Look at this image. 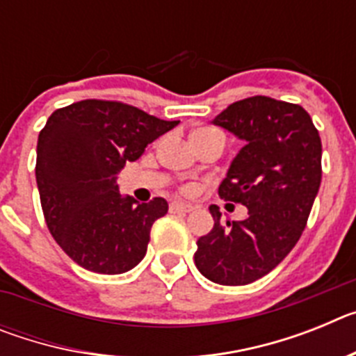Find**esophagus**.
Here are the masks:
<instances>
[{"mask_svg":"<svg viewBox=\"0 0 356 356\" xmlns=\"http://www.w3.org/2000/svg\"><path fill=\"white\" fill-rule=\"evenodd\" d=\"M171 212H180V213H187L193 210V205H187V203H181V201H172L171 205H169Z\"/></svg>","mask_w":356,"mask_h":356,"instance_id":"esophagus-1","label":"esophagus"}]
</instances>
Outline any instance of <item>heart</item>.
Returning a JSON list of instances; mask_svg holds the SVG:
<instances>
[{"label": "heart", "instance_id": "1", "mask_svg": "<svg viewBox=\"0 0 356 356\" xmlns=\"http://www.w3.org/2000/svg\"><path fill=\"white\" fill-rule=\"evenodd\" d=\"M196 131H217V130H213V128H200V130ZM217 134H219V131H217Z\"/></svg>", "mask_w": 356, "mask_h": 356}]
</instances>
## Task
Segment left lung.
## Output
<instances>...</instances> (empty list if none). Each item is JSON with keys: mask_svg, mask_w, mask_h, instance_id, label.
I'll use <instances>...</instances> for the list:
<instances>
[{"mask_svg": "<svg viewBox=\"0 0 356 356\" xmlns=\"http://www.w3.org/2000/svg\"><path fill=\"white\" fill-rule=\"evenodd\" d=\"M244 140L219 185L225 201L248 209L246 219L221 222L197 238L194 262L219 285H248L271 273L300 241L321 185V137L300 105L253 96L213 119Z\"/></svg>", "mask_w": 356, "mask_h": 356, "instance_id": "8db88e82", "label": "left lung"}]
</instances>
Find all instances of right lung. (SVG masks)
Instances as JSON below:
<instances>
[{"instance_id": "obj_1", "label": "right lung", "mask_w": 356, "mask_h": 356, "mask_svg": "<svg viewBox=\"0 0 356 356\" xmlns=\"http://www.w3.org/2000/svg\"><path fill=\"white\" fill-rule=\"evenodd\" d=\"M178 122L105 99H83L49 115L37 143V187L48 229L78 266L121 275L144 259L151 226L168 213V201L122 197L118 175Z\"/></svg>"}]
</instances>
